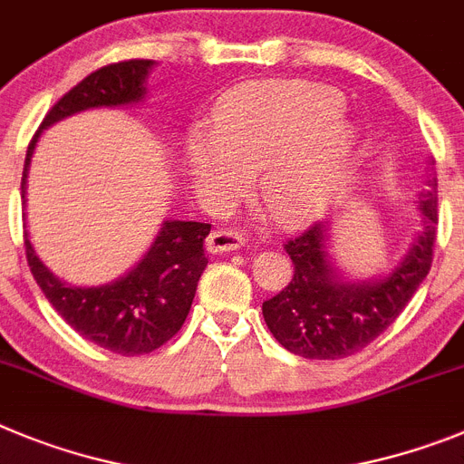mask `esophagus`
Returning <instances> with one entry per match:
<instances>
[{
  "mask_svg": "<svg viewBox=\"0 0 464 464\" xmlns=\"http://www.w3.org/2000/svg\"><path fill=\"white\" fill-rule=\"evenodd\" d=\"M245 237L240 233L231 231V228H217L208 236L205 240V247H208L209 255H227V252H236V249L243 247Z\"/></svg>",
  "mask_w": 464,
  "mask_h": 464,
  "instance_id": "esophagus-1",
  "label": "esophagus"
}]
</instances>
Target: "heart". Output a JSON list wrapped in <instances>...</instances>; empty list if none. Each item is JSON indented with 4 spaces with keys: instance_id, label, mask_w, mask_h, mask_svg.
<instances>
[{
    "instance_id": "obj_1",
    "label": "heart",
    "mask_w": 464,
    "mask_h": 464,
    "mask_svg": "<svg viewBox=\"0 0 464 464\" xmlns=\"http://www.w3.org/2000/svg\"><path fill=\"white\" fill-rule=\"evenodd\" d=\"M334 88L264 82L221 98L209 132L191 130L184 165L205 198L240 196L255 172L256 200L280 227H301L327 208L348 179L354 130Z\"/></svg>"
}]
</instances>
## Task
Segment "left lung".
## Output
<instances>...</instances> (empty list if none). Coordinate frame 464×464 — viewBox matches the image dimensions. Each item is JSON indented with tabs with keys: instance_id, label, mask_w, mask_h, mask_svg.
I'll return each mask as SVG.
<instances>
[{
	"instance_id": "8db88e82",
	"label": "left lung",
	"mask_w": 464,
	"mask_h": 464,
	"mask_svg": "<svg viewBox=\"0 0 464 464\" xmlns=\"http://www.w3.org/2000/svg\"><path fill=\"white\" fill-rule=\"evenodd\" d=\"M432 165V163H430ZM418 196L420 233L404 259L376 280H348L327 252L329 224L320 221L285 249L294 264L289 285L264 301L261 313L282 348L305 360H338L360 353L400 317L432 266L437 243V191Z\"/></svg>"
}]
</instances>
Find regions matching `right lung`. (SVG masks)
<instances>
[{
	"instance_id": "1",
	"label": "right lung",
	"mask_w": 464,
	"mask_h": 464,
	"mask_svg": "<svg viewBox=\"0 0 464 464\" xmlns=\"http://www.w3.org/2000/svg\"><path fill=\"white\" fill-rule=\"evenodd\" d=\"M154 64V60H126V63L107 64L88 74L70 92H64L51 107L27 147L23 182H20L23 203H25L32 154L42 130L79 111L142 102L147 95L144 82ZM208 233L209 224L200 221H163L154 245L140 259V264L119 280L100 287L64 285L44 266L27 233L25 255L32 276L46 294L48 304L58 310V315L74 332L100 348L132 357V354L154 353L182 329L198 280L208 266L203 249Z\"/></svg>"
}]
</instances>
